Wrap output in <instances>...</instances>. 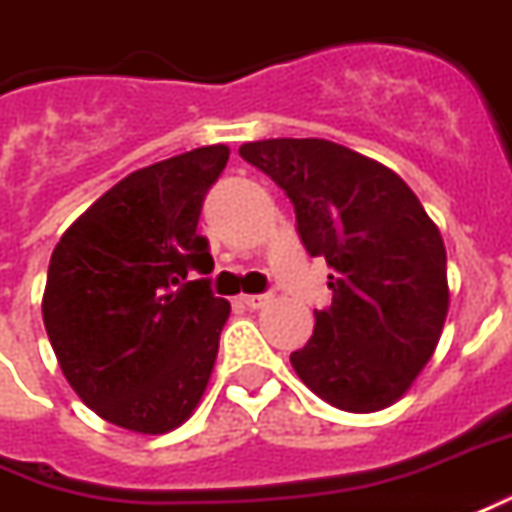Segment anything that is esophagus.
Returning a JSON list of instances; mask_svg holds the SVG:
<instances>
[{"label": "esophagus", "mask_w": 512, "mask_h": 512, "mask_svg": "<svg viewBox=\"0 0 512 512\" xmlns=\"http://www.w3.org/2000/svg\"><path fill=\"white\" fill-rule=\"evenodd\" d=\"M274 299V293H246V296H241V302H244L249 310H257V307H266L268 302Z\"/></svg>", "instance_id": "obj_1"}]
</instances>
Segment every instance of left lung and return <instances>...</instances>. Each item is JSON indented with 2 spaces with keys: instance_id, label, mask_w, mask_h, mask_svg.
<instances>
[{
  "instance_id": "1",
  "label": "left lung",
  "mask_w": 512,
  "mask_h": 512,
  "mask_svg": "<svg viewBox=\"0 0 512 512\" xmlns=\"http://www.w3.org/2000/svg\"><path fill=\"white\" fill-rule=\"evenodd\" d=\"M238 155L280 185L310 257L330 266L332 305L316 310L291 366L310 391L374 413L416 380L438 346L446 249L418 196L377 160L321 138L244 144Z\"/></svg>"
}]
</instances>
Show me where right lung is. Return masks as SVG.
Masks as SVG:
<instances>
[{"label": "right lung", "instance_id": "add662e5", "mask_svg": "<svg viewBox=\"0 0 512 512\" xmlns=\"http://www.w3.org/2000/svg\"><path fill=\"white\" fill-rule=\"evenodd\" d=\"M227 160L219 144L132 171L52 252L46 335L77 396L116 427L169 432L205 393L230 302L202 277L213 257L196 224Z\"/></svg>", "mask_w": 512, "mask_h": 512}]
</instances>
